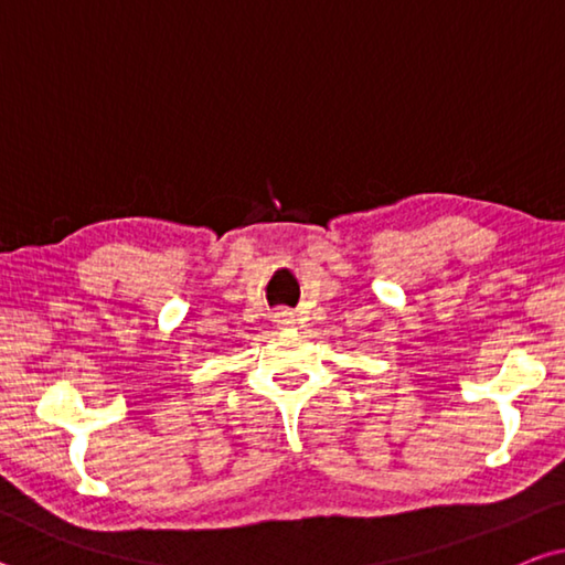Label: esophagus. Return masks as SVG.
<instances>
[{
    "label": "esophagus",
    "instance_id": "34e87169",
    "mask_svg": "<svg viewBox=\"0 0 565 565\" xmlns=\"http://www.w3.org/2000/svg\"><path fill=\"white\" fill-rule=\"evenodd\" d=\"M279 323H289V319H281V321H279Z\"/></svg>",
    "mask_w": 565,
    "mask_h": 565
}]
</instances>
